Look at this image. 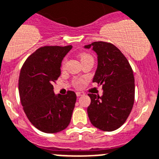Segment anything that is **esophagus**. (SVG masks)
<instances>
[{
  "label": "esophagus",
  "instance_id": "1",
  "mask_svg": "<svg viewBox=\"0 0 159 159\" xmlns=\"http://www.w3.org/2000/svg\"><path fill=\"white\" fill-rule=\"evenodd\" d=\"M84 92H76V95H77V96L78 97H79V96H81V95H84Z\"/></svg>",
  "mask_w": 159,
  "mask_h": 159
}]
</instances>
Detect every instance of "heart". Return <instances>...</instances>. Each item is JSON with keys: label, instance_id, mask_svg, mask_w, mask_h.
Masks as SVG:
<instances>
[{"label": "heart", "instance_id": "b5f03b06", "mask_svg": "<svg viewBox=\"0 0 159 159\" xmlns=\"http://www.w3.org/2000/svg\"><path fill=\"white\" fill-rule=\"evenodd\" d=\"M79 58H80V61H81V63L84 62V61H93V57H92V55L90 53H81V54L79 55ZM66 59H64V61H62V64H61V67L63 69L66 66Z\"/></svg>", "mask_w": 159, "mask_h": 159}]
</instances>
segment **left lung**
<instances>
[{"label":"left lung","instance_id":"1","mask_svg":"<svg viewBox=\"0 0 159 159\" xmlns=\"http://www.w3.org/2000/svg\"><path fill=\"white\" fill-rule=\"evenodd\" d=\"M98 55L93 82L102 85V95L88 94L91 104L88 115L94 127L112 131L127 120L134 102V77L131 66L122 52L110 43L94 42L84 46Z\"/></svg>","mask_w":159,"mask_h":159}]
</instances>
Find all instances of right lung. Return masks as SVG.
<instances>
[{
  "mask_svg": "<svg viewBox=\"0 0 159 159\" xmlns=\"http://www.w3.org/2000/svg\"><path fill=\"white\" fill-rule=\"evenodd\" d=\"M71 46H45L26 59L21 69L18 91L29 120L38 130L53 134L67 128L76 102V94L53 92V84L61 75V66Z\"/></svg>",
  "mask_w": 159,
  "mask_h": 159,
  "instance_id": "right-lung-1",
  "label": "right lung"
}]
</instances>
